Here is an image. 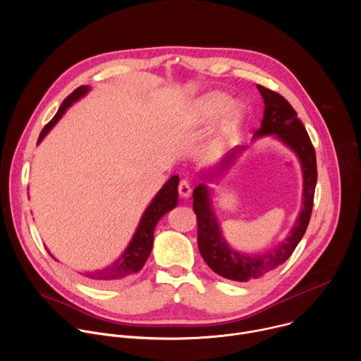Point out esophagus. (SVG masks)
<instances>
[{
    "label": "esophagus",
    "instance_id": "obj_1",
    "mask_svg": "<svg viewBox=\"0 0 361 361\" xmlns=\"http://www.w3.org/2000/svg\"><path fill=\"white\" fill-rule=\"evenodd\" d=\"M178 194H180L181 197H184V198H188V197H190V194H191V187H190L188 181H185V180H181V181H180V184H178Z\"/></svg>",
    "mask_w": 361,
    "mask_h": 361
}]
</instances>
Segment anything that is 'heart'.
<instances>
[{
  "label": "heart",
  "mask_w": 361,
  "mask_h": 361,
  "mask_svg": "<svg viewBox=\"0 0 361 361\" xmlns=\"http://www.w3.org/2000/svg\"><path fill=\"white\" fill-rule=\"evenodd\" d=\"M220 126L212 145L221 148L231 141L244 120V107L231 102V97L223 91H212L197 98L181 116V127L185 130H201L213 124L222 113Z\"/></svg>",
  "instance_id": "obj_1"
}]
</instances>
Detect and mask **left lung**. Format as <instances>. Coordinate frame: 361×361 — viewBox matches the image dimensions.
Listing matches in <instances>:
<instances>
[{
  "instance_id": "8db88e82",
  "label": "left lung",
  "mask_w": 361,
  "mask_h": 361,
  "mask_svg": "<svg viewBox=\"0 0 361 361\" xmlns=\"http://www.w3.org/2000/svg\"><path fill=\"white\" fill-rule=\"evenodd\" d=\"M257 88L264 101V114L262 127L254 133L252 140L271 135L295 154L302 173V202L293 228L281 243L263 252L247 254L234 250L223 237L219 219L212 205V190L209 185L201 183L194 188L192 209L198 224L200 254L214 273L240 283L263 277L281 266L293 254L307 230L308 221H310L317 184L316 151L302 123L298 120L297 113L280 94L263 85H257ZM245 148V145H240L228 151L216 166L210 167L207 171H202L201 178L207 181L217 180L219 176H223L230 170Z\"/></svg>"
}]
</instances>
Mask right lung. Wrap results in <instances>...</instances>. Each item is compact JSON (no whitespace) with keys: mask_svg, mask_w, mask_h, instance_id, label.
<instances>
[{"mask_svg":"<svg viewBox=\"0 0 361 361\" xmlns=\"http://www.w3.org/2000/svg\"><path fill=\"white\" fill-rule=\"evenodd\" d=\"M91 87L88 85H81L74 92H71L64 101L54 116V118L51 120L41 131L37 145L45 138V135L51 131L60 118L66 114V111L81 99L84 95L90 92ZM178 176H173L163 187L161 190L156 194V197L152 198V201L148 204V207L141 216V220L134 231V235L131 241L128 243L127 248L123 251V254L118 257L116 262H113L110 266L104 269H98L92 271H82L80 273L85 280H88L91 284L95 286H111L116 284L133 274H137L145 264L147 259L149 257L151 248H152V241H154V228H156L157 223L161 220L164 214L171 212L177 202H178ZM48 251V250H47ZM49 252V251H48ZM51 254V252H49ZM51 257L56 260V257L51 254Z\"/></svg>","mask_w":361,"mask_h":361,"instance_id":"add662e5","label":"right lung"}]
</instances>
